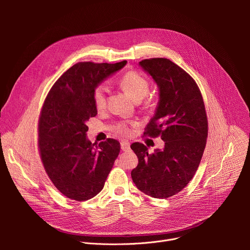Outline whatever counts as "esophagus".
<instances>
[{
  "instance_id": "1",
  "label": "esophagus",
  "mask_w": 250,
  "mask_h": 250,
  "mask_svg": "<svg viewBox=\"0 0 250 250\" xmlns=\"http://www.w3.org/2000/svg\"><path fill=\"white\" fill-rule=\"evenodd\" d=\"M121 148L123 151H127L129 150V142L127 141H122L121 142Z\"/></svg>"
}]
</instances>
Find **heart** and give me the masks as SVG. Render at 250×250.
Wrapping results in <instances>:
<instances>
[{"mask_svg":"<svg viewBox=\"0 0 250 250\" xmlns=\"http://www.w3.org/2000/svg\"><path fill=\"white\" fill-rule=\"evenodd\" d=\"M119 84L122 89L134 101H140L141 99H144L149 90L148 80L141 74L134 72V71H129V72H126L121 76L119 79ZM93 102L98 110H103L104 108L106 98L104 87L98 86L95 88L93 92ZM133 125V123H120L116 125L115 131L123 135H128L131 132L130 125Z\"/></svg>","mask_w":250,"mask_h":250,"instance_id":"obj_1","label":"heart"}]
</instances>
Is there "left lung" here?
<instances>
[{
  "label": "left lung",
  "instance_id": "left-lung-1",
  "mask_svg": "<svg viewBox=\"0 0 250 250\" xmlns=\"http://www.w3.org/2000/svg\"><path fill=\"white\" fill-rule=\"evenodd\" d=\"M139 66L159 90L157 108L145 134L160 135L164 148L150 154L145 145L132 144L138 164L131 178L141 192L167 199L183 190L199 167L208 136L207 114L199 87L181 67L166 58L145 59Z\"/></svg>",
  "mask_w": 250,
  "mask_h": 250
}]
</instances>
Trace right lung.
I'll return each mask as SVG.
<instances>
[{
    "label": "right lung",
    "instance_id": "obj_1",
    "mask_svg": "<svg viewBox=\"0 0 250 250\" xmlns=\"http://www.w3.org/2000/svg\"><path fill=\"white\" fill-rule=\"evenodd\" d=\"M125 64L79 62L54 83L44 101L39 123L41 157L51 182L69 199L82 202L98 195L120 153L116 139L92 144L86 123L98 114L95 88Z\"/></svg>",
    "mask_w": 250,
    "mask_h": 250
}]
</instances>
